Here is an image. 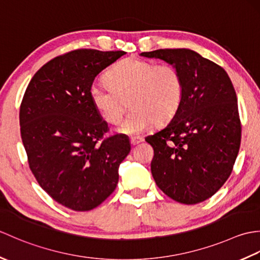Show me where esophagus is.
<instances>
[{
    "label": "esophagus",
    "instance_id": "34e87169",
    "mask_svg": "<svg viewBox=\"0 0 260 260\" xmlns=\"http://www.w3.org/2000/svg\"><path fill=\"white\" fill-rule=\"evenodd\" d=\"M129 141H131V144L132 145H137V144H140V143L143 141V139H142V137H140V136H132L131 139H129Z\"/></svg>",
    "mask_w": 260,
    "mask_h": 260
}]
</instances>
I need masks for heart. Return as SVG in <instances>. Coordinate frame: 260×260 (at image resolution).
<instances>
[{
	"instance_id": "b5f03b06",
	"label": "heart",
	"mask_w": 260,
	"mask_h": 260,
	"mask_svg": "<svg viewBox=\"0 0 260 260\" xmlns=\"http://www.w3.org/2000/svg\"><path fill=\"white\" fill-rule=\"evenodd\" d=\"M106 82L108 86L90 87V102L110 125L119 123L129 102L133 112L117 128L124 135L141 134L153 123H167L179 109L183 96V81L174 66L154 64L135 57L115 64L106 75Z\"/></svg>"
}]
</instances>
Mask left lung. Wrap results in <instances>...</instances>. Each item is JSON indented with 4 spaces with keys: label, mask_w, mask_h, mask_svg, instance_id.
I'll list each match as a JSON object with an SVG mask.
<instances>
[{
    "label": "left lung",
    "mask_w": 260,
    "mask_h": 260,
    "mask_svg": "<svg viewBox=\"0 0 260 260\" xmlns=\"http://www.w3.org/2000/svg\"><path fill=\"white\" fill-rule=\"evenodd\" d=\"M141 56L180 71L183 96L172 120L145 141L154 150L156 185L174 201L211 198L233 171L241 141L237 95L225 70L190 49H159Z\"/></svg>",
    "instance_id": "left-lung-1"
}]
</instances>
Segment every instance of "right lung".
Instances as JSON below:
<instances>
[{
	"label": "right lung",
	"instance_id": "1",
	"mask_svg": "<svg viewBox=\"0 0 260 260\" xmlns=\"http://www.w3.org/2000/svg\"><path fill=\"white\" fill-rule=\"evenodd\" d=\"M125 51L78 49L39 69L20 106L21 137L31 172L54 201L89 211L112 194L128 155L125 135L105 139L108 125L89 98L96 76Z\"/></svg>",
	"mask_w": 260,
	"mask_h": 260
}]
</instances>
